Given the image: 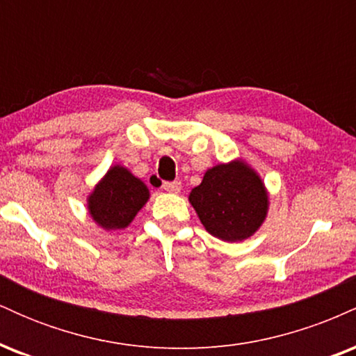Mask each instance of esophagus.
<instances>
[{
	"label": "esophagus",
	"instance_id": "34e87169",
	"mask_svg": "<svg viewBox=\"0 0 356 356\" xmlns=\"http://www.w3.org/2000/svg\"><path fill=\"white\" fill-rule=\"evenodd\" d=\"M164 191H167V192H170V194H179V192H181V187H182V184L179 182V181H174V182H164Z\"/></svg>",
	"mask_w": 356,
	"mask_h": 356
}]
</instances>
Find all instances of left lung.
Returning a JSON list of instances; mask_svg holds the SVG:
<instances>
[{
  "label": "left lung",
  "mask_w": 356,
  "mask_h": 356,
  "mask_svg": "<svg viewBox=\"0 0 356 356\" xmlns=\"http://www.w3.org/2000/svg\"><path fill=\"white\" fill-rule=\"evenodd\" d=\"M189 202L214 238L239 243L263 226L269 195L259 174L243 159L211 167L191 191Z\"/></svg>",
  "instance_id": "1"
}]
</instances>
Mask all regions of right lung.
Masks as SVG:
<instances>
[{
    "instance_id": "obj_1",
    "label": "right lung",
    "mask_w": 356,
    "mask_h": 356,
    "mask_svg": "<svg viewBox=\"0 0 356 356\" xmlns=\"http://www.w3.org/2000/svg\"><path fill=\"white\" fill-rule=\"evenodd\" d=\"M149 197V187L127 167L117 164L110 167L88 194V214L102 229H125Z\"/></svg>"
}]
</instances>
